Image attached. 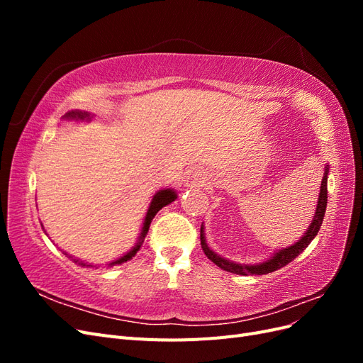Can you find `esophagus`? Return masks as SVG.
I'll return each mask as SVG.
<instances>
[{
    "label": "esophagus",
    "mask_w": 363,
    "mask_h": 363,
    "mask_svg": "<svg viewBox=\"0 0 363 363\" xmlns=\"http://www.w3.org/2000/svg\"><path fill=\"white\" fill-rule=\"evenodd\" d=\"M206 174L201 169H191L186 174V179H184V184L188 186V188H203L206 184Z\"/></svg>",
    "instance_id": "obj_1"
}]
</instances>
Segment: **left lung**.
Masks as SVG:
<instances>
[{"label":"left lung","instance_id":"left-lung-1","mask_svg":"<svg viewBox=\"0 0 363 363\" xmlns=\"http://www.w3.org/2000/svg\"><path fill=\"white\" fill-rule=\"evenodd\" d=\"M327 179H328V164H325L324 167V177L321 180V189H320V195H318V204H316V211H315L312 223H311L309 228L306 230V233L298 240H296L294 245L274 251L267 260H263L260 263H255V265L236 263V262L228 260L223 256H219L218 252L211 250V247H208L206 242L204 225L201 224L200 239H201V248L204 251V255L207 256V259H211L216 267H219L227 272L238 274V276H263V274L274 272L283 267H286L289 262H292L296 256L300 255V252H303L307 247H309V244L315 239L318 232H320L323 219H324V213H325V207H327Z\"/></svg>","mask_w":363,"mask_h":363}]
</instances>
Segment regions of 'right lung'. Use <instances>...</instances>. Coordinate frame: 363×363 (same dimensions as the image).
I'll use <instances>...</instances> for the list:
<instances>
[{
	"label": "right lung",
	"instance_id": "obj_1",
	"mask_svg": "<svg viewBox=\"0 0 363 363\" xmlns=\"http://www.w3.org/2000/svg\"><path fill=\"white\" fill-rule=\"evenodd\" d=\"M92 118H94V115H91L89 112H84V111H83V112H82V111H72V112H68L67 115L63 116V119H67V121H87V123H89V121H92ZM175 199H177V192H175L174 189H169V188H163V189L157 191L155 195H152V200H151L148 211H147V213H145L144 223H142V228H140V233H139L136 245H135L133 248H131L130 251H127L125 255H123L121 257L112 260L111 263H107V267L121 265V263H124V262H127V260H130V259H133V257L136 256V252L140 250L142 244H144V239H145V236H147V233H148V228H150V224H151V221H152V218L156 216V213L160 211L162 207H164L167 204L175 201ZM40 224H42V223H40ZM42 228H43V225H42ZM43 232H45V228H43ZM45 235H47V232H45ZM47 236H48V235H47ZM65 255H67L68 257H71V259L77 263V265L86 267V268H94L92 263H87V262H84V260L77 259V257L68 255V252H65ZM95 267H96V265H95ZM96 268H98V267H96Z\"/></svg>",
	"mask_w": 363,
	"mask_h": 363
}]
</instances>
